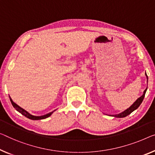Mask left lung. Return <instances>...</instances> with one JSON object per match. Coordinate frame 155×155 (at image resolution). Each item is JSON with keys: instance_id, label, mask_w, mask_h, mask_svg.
I'll return each mask as SVG.
<instances>
[{"instance_id": "obj_1", "label": "left lung", "mask_w": 155, "mask_h": 155, "mask_svg": "<svg viewBox=\"0 0 155 155\" xmlns=\"http://www.w3.org/2000/svg\"><path fill=\"white\" fill-rule=\"evenodd\" d=\"M145 75H146L147 78V74H145ZM146 91H147V88L145 89V91H144V92H143V95H142L141 97H140L138 98V100H137V101H136L133 104L131 105V107H129V108H127V109L126 110H124V112L121 113V114H117V115H114V116L116 117H124L127 116V115H129L130 114H131V113H132L134 110L137 109V108H138V107H139V106L140 105V104L142 103L144 97H145V92H146Z\"/></svg>"}]
</instances>
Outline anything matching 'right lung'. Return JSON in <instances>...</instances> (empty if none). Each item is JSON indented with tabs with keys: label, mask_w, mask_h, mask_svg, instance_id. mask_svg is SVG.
Returning a JSON list of instances; mask_svg holds the SVG:
<instances>
[{
	"label": "right lung",
	"mask_w": 155,
	"mask_h": 155,
	"mask_svg": "<svg viewBox=\"0 0 155 155\" xmlns=\"http://www.w3.org/2000/svg\"><path fill=\"white\" fill-rule=\"evenodd\" d=\"M10 101H11V103L12 104V106L14 107V108H15L16 110H17V111H18L19 113H21L22 115H24V116H26V117H28V118L31 119V120H41V119H45L47 118V117H49L53 113H54V111L53 112H51L49 113V114H48L47 115H41V116H35V115H32L29 114V113H28L26 110H25L24 109H23L22 108H21L19 106H18L17 104H15L14 101L11 100L10 98Z\"/></svg>",
	"instance_id": "right-lung-1"
}]
</instances>
